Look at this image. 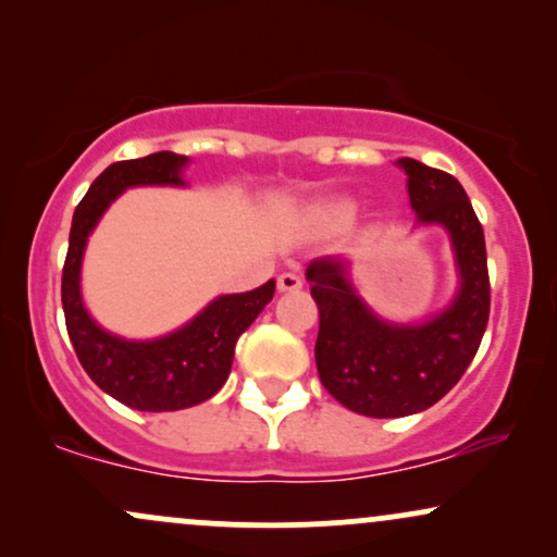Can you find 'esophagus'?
<instances>
[{"label":"esophagus","mask_w":557,"mask_h":557,"mask_svg":"<svg viewBox=\"0 0 557 557\" xmlns=\"http://www.w3.org/2000/svg\"><path fill=\"white\" fill-rule=\"evenodd\" d=\"M300 285H304V280L298 277L296 272H283L277 277V287L283 293H290V290H300Z\"/></svg>","instance_id":"obj_1"}]
</instances>
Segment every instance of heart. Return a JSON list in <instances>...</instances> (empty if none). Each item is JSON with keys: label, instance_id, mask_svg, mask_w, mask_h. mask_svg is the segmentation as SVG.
I'll return each instance as SVG.
<instances>
[{"label": "heart", "instance_id": "1", "mask_svg": "<svg viewBox=\"0 0 557 557\" xmlns=\"http://www.w3.org/2000/svg\"><path fill=\"white\" fill-rule=\"evenodd\" d=\"M350 214H354V207H350V203H335V207L327 209V216L335 222H345Z\"/></svg>", "mask_w": 557, "mask_h": 557}]
</instances>
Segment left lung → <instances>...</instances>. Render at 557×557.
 <instances>
[{
    "mask_svg": "<svg viewBox=\"0 0 557 557\" xmlns=\"http://www.w3.org/2000/svg\"><path fill=\"white\" fill-rule=\"evenodd\" d=\"M408 175L417 225H443L456 248L461 290L447 311L413 327L380 322L345 277V261H311L306 277L319 309L317 372L335 400L374 419L419 413L447 395L476 356L490 319L484 230L463 185L417 159Z\"/></svg>",
    "mask_w": 557,
    "mask_h": 557,
    "instance_id": "1",
    "label": "left lung"
}]
</instances>
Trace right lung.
I'll return each mask as SVG.
<instances>
[{"instance_id": "add662e5", "label": "right lung", "mask_w": 557, "mask_h": 557, "mask_svg": "<svg viewBox=\"0 0 557 557\" xmlns=\"http://www.w3.org/2000/svg\"><path fill=\"white\" fill-rule=\"evenodd\" d=\"M185 162L175 151H157L110 164L75 207L62 267V309L81 367L107 395L138 411H181L212 398L227 382L238 337L274 296V280L257 290L222 296L183 330L149 343L110 335L83 309L81 259L99 216L131 185H183Z\"/></svg>"}]
</instances>
